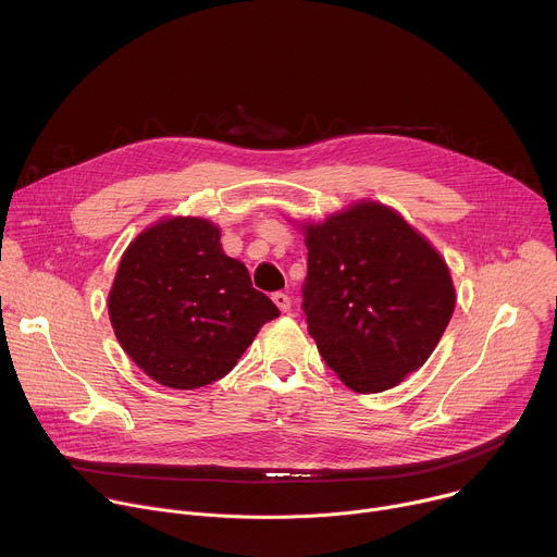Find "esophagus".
<instances>
[{
  "label": "esophagus",
  "instance_id": "esophagus-1",
  "mask_svg": "<svg viewBox=\"0 0 557 557\" xmlns=\"http://www.w3.org/2000/svg\"><path fill=\"white\" fill-rule=\"evenodd\" d=\"M273 301H275V306L282 310V312H290V297L286 295V293H275L273 295Z\"/></svg>",
  "mask_w": 557,
  "mask_h": 557
}]
</instances>
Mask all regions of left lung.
Masks as SVG:
<instances>
[{
	"label": "left lung",
	"instance_id": "left-lung-1",
	"mask_svg": "<svg viewBox=\"0 0 557 557\" xmlns=\"http://www.w3.org/2000/svg\"><path fill=\"white\" fill-rule=\"evenodd\" d=\"M301 310L326 366L359 394L417 372L456 304L445 260L399 213L359 202L306 224Z\"/></svg>",
	"mask_w": 557,
	"mask_h": 557
}]
</instances>
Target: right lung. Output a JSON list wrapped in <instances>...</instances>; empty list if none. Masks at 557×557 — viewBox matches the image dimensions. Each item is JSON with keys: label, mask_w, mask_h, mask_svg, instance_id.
I'll return each mask as SVG.
<instances>
[{"label": "right lung", "mask_w": 557, "mask_h": 557, "mask_svg": "<svg viewBox=\"0 0 557 557\" xmlns=\"http://www.w3.org/2000/svg\"><path fill=\"white\" fill-rule=\"evenodd\" d=\"M110 322L132 361L176 389L233 370L258 331L280 314L243 262L224 256L209 220L172 218L143 231L123 253Z\"/></svg>", "instance_id": "right-lung-1"}]
</instances>
